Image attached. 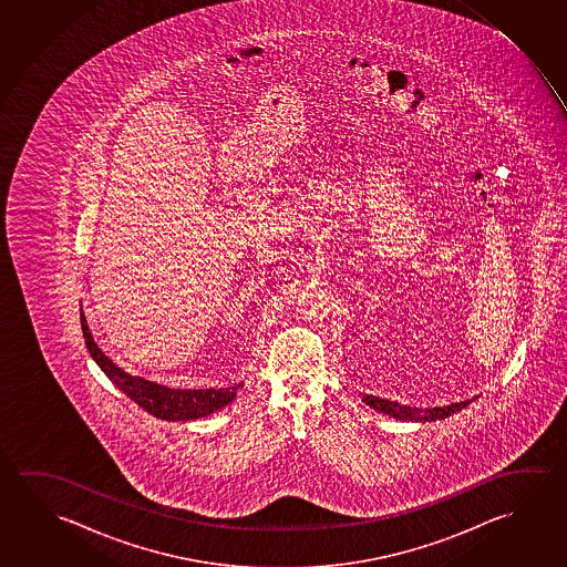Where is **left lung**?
<instances>
[{"label": "left lung", "mask_w": 567, "mask_h": 567, "mask_svg": "<svg viewBox=\"0 0 567 567\" xmlns=\"http://www.w3.org/2000/svg\"><path fill=\"white\" fill-rule=\"evenodd\" d=\"M363 401H365L370 408L375 409V411L391 415V417L403 419V421H408V419L409 421H436V419H445L471 403V400H466L461 401V403H451V405H445V408L417 409L400 405L398 401L373 398V395H365Z\"/></svg>", "instance_id": "8db88e82"}]
</instances>
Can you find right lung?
<instances>
[{"label": "right lung", "mask_w": 567, "mask_h": 567, "mask_svg": "<svg viewBox=\"0 0 567 567\" xmlns=\"http://www.w3.org/2000/svg\"><path fill=\"white\" fill-rule=\"evenodd\" d=\"M81 328H83L84 342L89 352L93 355L94 362L106 373V378L131 398L140 408L146 409L154 417L166 419V421H189L214 413L217 409L225 408L233 401L239 385L233 388H219V390H172L166 385H159L154 381L132 378L112 362L109 355L94 343L93 334L86 324V318L81 312Z\"/></svg>", "instance_id": "add662e5"}]
</instances>
